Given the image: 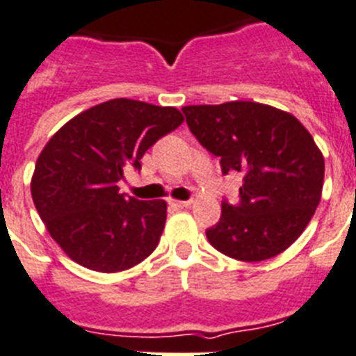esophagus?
<instances>
[{
    "mask_svg": "<svg viewBox=\"0 0 356 356\" xmlns=\"http://www.w3.org/2000/svg\"><path fill=\"white\" fill-rule=\"evenodd\" d=\"M168 203L172 204L173 208H177V210H181V208H188V207H190V204H192V201H177V199H170Z\"/></svg>",
    "mask_w": 356,
    "mask_h": 356,
    "instance_id": "obj_1",
    "label": "esophagus"
}]
</instances>
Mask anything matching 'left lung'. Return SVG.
Here are the masks:
<instances>
[{"label": "left lung", "instance_id": "8db88e82", "mask_svg": "<svg viewBox=\"0 0 356 356\" xmlns=\"http://www.w3.org/2000/svg\"><path fill=\"white\" fill-rule=\"evenodd\" d=\"M183 113L223 175L243 173L239 203L223 201L219 223L207 230L210 245L239 261H263L291 247L322 197L325 164L311 133L291 113L245 100Z\"/></svg>", "mask_w": 356, "mask_h": 356}]
</instances>
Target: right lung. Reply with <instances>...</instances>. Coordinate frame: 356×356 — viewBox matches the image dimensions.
Here are the masks:
<instances>
[{
    "label": "right lung",
    "instance_id": "add662e5",
    "mask_svg": "<svg viewBox=\"0 0 356 356\" xmlns=\"http://www.w3.org/2000/svg\"><path fill=\"white\" fill-rule=\"evenodd\" d=\"M175 108L113 98L80 113L54 133L34 166V207L69 258L98 273H120L159 245L166 203L118 190L126 166L183 124Z\"/></svg>",
    "mask_w": 356,
    "mask_h": 356
}]
</instances>
